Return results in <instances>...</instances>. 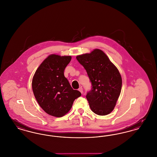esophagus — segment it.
I'll return each mask as SVG.
<instances>
[{"mask_svg":"<svg viewBox=\"0 0 157 157\" xmlns=\"http://www.w3.org/2000/svg\"><path fill=\"white\" fill-rule=\"evenodd\" d=\"M78 90H79L81 94L83 93V89H82V87H80V88H79V89H78Z\"/></svg>","mask_w":157,"mask_h":157,"instance_id":"34e87169","label":"esophagus"}]
</instances>
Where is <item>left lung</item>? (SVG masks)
<instances>
[{
	"instance_id": "left-lung-1",
	"label": "left lung",
	"mask_w": 157,
	"mask_h": 157,
	"mask_svg": "<svg viewBox=\"0 0 157 157\" xmlns=\"http://www.w3.org/2000/svg\"><path fill=\"white\" fill-rule=\"evenodd\" d=\"M76 59L86 69L92 82V90L86 96L92 111L100 116L109 114L121 93L122 79L119 70L99 49L78 56Z\"/></svg>"
}]
</instances>
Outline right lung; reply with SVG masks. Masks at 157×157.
I'll return each mask as SVG.
<instances>
[{
    "label": "right lung",
    "mask_w": 157,
    "mask_h": 157,
    "mask_svg": "<svg viewBox=\"0 0 157 157\" xmlns=\"http://www.w3.org/2000/svg\"><path fill=\"white\" fill-rule=\"evenodd\" d=\"M71 56L51 54L38 67L32 80V89L38 103L45 113L61 117L69 112L81 93L74 90L63 72Z\"/></svg>",
    "instance_id": "obj_1"
}]
</instances>
